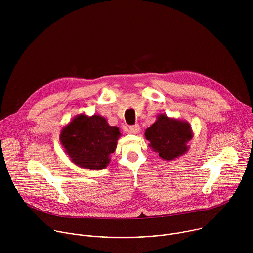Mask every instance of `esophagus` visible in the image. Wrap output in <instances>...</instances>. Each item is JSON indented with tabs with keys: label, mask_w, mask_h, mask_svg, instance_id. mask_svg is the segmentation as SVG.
I'll use <instances>...</instances> for the list:
<instances>
[{
	"label": "esophagus",
	"mask_w": 253,
	"mask_h": 253,
	"mask_svg": "<svg viewBox=\"0 0 253 253\" xmlns=\"http://www.w3.org/2000/svg\"><path fill=\"white\" fill-rule=\"evenodd\" d=\"M139 131H140V126L138 124L130 126V128H129V132L132 134H137V133H139Z\"/></svg>",
	"instance_id": "esophagus-1"
}]
</instances>
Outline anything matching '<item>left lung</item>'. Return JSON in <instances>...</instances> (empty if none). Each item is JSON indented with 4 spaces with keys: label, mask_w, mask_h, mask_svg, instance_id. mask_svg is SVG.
<instances>
[{
    "label": "left lung",
    "mask_w": 253,
    "mask_h": 253,
    "mask_svg": "<svg viewBox=\"0 0 253 253\" xmlns=\"http://www.w3.org/2000/svg\"><path fill=\"white\" fill-rule=\"evenodd\" d=\"M144 135L149 141V147L157 152L159 157L171 161L188 151L187 144L193 138V131L187 121L160 113Z\"/></svg>",
    "instance_id": "1"
}]
</instances>
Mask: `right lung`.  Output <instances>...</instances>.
Instances as JSON below:
<instances>
[{"instance_id": "add662e5", "label": "right lung", "mask_w": 253, "mask_h": 253, "mask_svg": "<svg viewBox=\"0 0 253 253\" xmlns=\"http://www.w3.org/2000/svg\"><path fill=\"white\" fill-rule=\"evenodd\" d=\"M120 136L119 128L110 126L105 117L81 113L62 128L60 141L75 165L102 170L109 165L110 154L115 152Z\"/></svg>"}]
</instances>
